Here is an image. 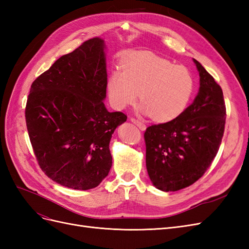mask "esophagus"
Wrapping results in <instances>:
<instances>
[{
  "mask_svg": "<svg viewBox=\"0 0 249 249\" xmlns=\"http://www.w3.org/2000/svg\"><path fill=\"white\" fill-rule=\"evenodd\" d=\"M130 120H131V122H132L133 124H136L141 131H145V129H146V125H145L144 124H143L142 122H140V120H138V119H135V118H131Z\"/></svg>",
  "mask_w": 249,
  "mask_h": 249,
  "instance_id": "1",
  "label": "esophagus"
}]
</instances>
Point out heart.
<instances>
[{"mask_svg":"<svg viewBox=\"0 0 249 249\" xmlns=\"http://www.w3.org/2000/svg\"><path fill=\"white\" fill-rule=\"evenodd\" d=\"M195 90L191 71L183 65L150 52H132L120 62V71H113L107 81L110 103L123 110L137 100L140 111L156 123H168L178 117L189 105Z\"/></svg>","mask_w":249,"mask_h":249,"instance_id":"obj_1","label":"heart"}]
</instances>
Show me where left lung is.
I'll return each mask as SVG.
<instances>
[{
  "mask_svg": "<svg viewBox=\"0 0 249 249\" xmlns=\"http://www.w3.org/2000/svg\"><path fill=\"white\" fill-rule=\"evenodd\" d=\"M193 62L199 73L193 103L176 119L150 125L144 133L148 177L157 189L165 192L184 189L203 176L224 132L222 89L197 60Z\"/></svg>",
  "mask_w": 249,
  "mask_h": 249,
  "instance_id": "8db88e82",
  "label": "left lung"
}]
</instances>
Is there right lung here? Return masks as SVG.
<instances>
[{
  "label": "right lung",
  "instance_id": "1",
  "mask_svg": "<svg viewBox=\"0 0 249 249\" xmlns=\"http://www.w3.org/2000/svg\"><path fill=\"white\" fill-rule=\"evenodd\" d=\"M106 44L100 37L60 57L31 85L30 141L42 171L61 186L95 188L112 166L110 140L126 116L105 107Z\"/></svg>",
  "mask_w": 249,
  "mask_h": 249
}]
</instances>
